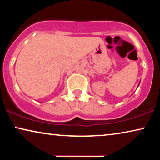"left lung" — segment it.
I'll list each match as a JSON object with an SVG mask.
<instances>
[{
    "mask_svg": "<svg viewBox=\"0 0 160 160\" xmlns=\"http://www.w3.org/2000/svg\"><path fill=\"white\" fill-rule=\"evenodd\" d=\"M138 86H139V84H138Z\"/></svg>",
    "mask_w": 160,
    "mask_h": 160,
    "instance_id": "8db88e82",
    "label": "left lung"
}]
</instances>
